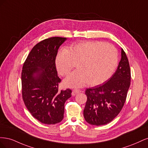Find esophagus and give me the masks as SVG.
<instances>
[{
  "instance_id": "esophagus-1",
  "label": "esophagus",
  "mask_w": 148,
  "mask_h": 148,
  "mask_svg": "<svg viewBox=\"0 0 148 148\" xmlns=\"http://www.w3.org/2000/svg\"><path fill=\"white\" fill-rule=\"evenodd\" d=\"M81 90L80 89H73L72 91V96H75L78 93H79L81 92Z\"/></svg>"
}]
</instances>
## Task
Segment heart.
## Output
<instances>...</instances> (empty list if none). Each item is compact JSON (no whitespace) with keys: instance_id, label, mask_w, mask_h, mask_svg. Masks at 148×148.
Returning a JSON list of instances; mask_svg holds the SVG:
<instances>
[{"instance_id":"obj_1","label":"heart","mask_w":148,"mask_h":148,"mask_svg":"<svg viewBox=\"0 0 148 148\" xmlns=\"http://www.w3.org/2000/svg\"><path fill=\"white\" fill-rule=\"evenodd\" d=\"M118 63V53L109 43L86 41L63 48L56 60L57 69L62 76L68 75L77 64V70L64 80L69 87L101 84L112 75Z\"/></svg>"}]
</instances>
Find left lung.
Returning a JSON list of instances; mask_svg holds the SVG:
<instances>
[{
	"label": "left lung",
	"mask_w": 148,
	"mask_h": 148,
	"mask_svg": "<svg viewBox=\"0 0 148 148\" xmlns=\"http://www.w3.org/2000/svg\"><path fill=\"white\" fill-rule=\"evenodd\" d=\"M117 70L107 81L85 91L87 101L83 115L89 124L99 126L109 123L123 108L130 85L131 71L123 49Z\"/></svg>",
	"instance_id": "left-lung-1"
}]
</instances>
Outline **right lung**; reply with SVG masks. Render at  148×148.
Masks as SVG:
<instances>
[{
    "label": "right lung",
    "instance_id": "right-lung-1",
    "mask_svg": "<svg viewBox=\"0 0 148 148\" xmlns=\"http://www.w3.org/2000/svg\"><path fill=\"white\" fill-rule=\"evenodd\" d=\"M66 38L52 37L39 42L31 49L21 72L22 97L26 108L40 122L47 125L60 122L64 105L71 90H59L56 58Z\"/></svg>",
    "mask_w": 148,
    "mask_h": 148
}]
</instances>
